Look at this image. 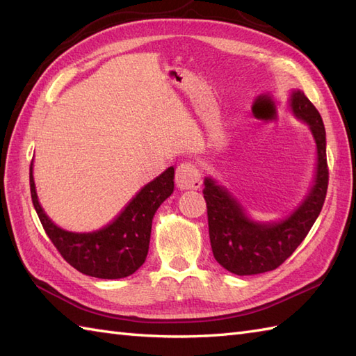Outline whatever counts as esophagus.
<instances>
[{
  "instance_id": "esophagus-1",
  "label": "esophagus",
  "mask_w": 356,
  "mask_h": 356,
  "mask_svg": "<svg viewBox=\"0 0 356 356\" xmlns=\"http://www.w3.org/2000/svg\"><path fill=\"white\" fill-rule=\"evenodd\" d=\"M176 185L179 189H198L202 186V175L193 162H181L176 171Z\"/></svg>"
}]
</instances>
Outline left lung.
<instances>
[{
	"label": "left lung",
	"mask_w": 356,
	"mask_h": 356,
	"mask_svg": "<svg viewBox=\"0 0 356 356\" xmlns=\"http://www.w3.org/2000/svg\"><path fill=\"white\" fill-rule=\"evenodd\" d=\"M289 111L304 122L316 144L314 177L295 209L277 221H257L225 186L204 177L209 236L215 260L234 275H257L277 269L305 239L326 197V132L314 105L302 90H290Z\"/></svg>",
	"instance_id": "left-lung-1"
}]
</instances>
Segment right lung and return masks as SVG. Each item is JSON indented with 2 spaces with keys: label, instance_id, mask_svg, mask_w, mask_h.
<instances>
[{
  "label": "right lung",
  "instance_id": "right-lung-1",
  "mask_svg": "<svg viewBox=\"0 0 356 356\" xmlns=\"http://www.w3.org/2000/svg\"><path fill=\"white\" fill-rule=\"evenodd\" d=\"M31 200L48 238L70 266L88 277L117 280L138 270L149 252L152 221L159 206L175 191V167L143 186L113 222L88 233L61 229L39 203L30 167Z\"/></svg>",
  "mask_w": 356,
  "mask_h": 356
}]
</instances>
